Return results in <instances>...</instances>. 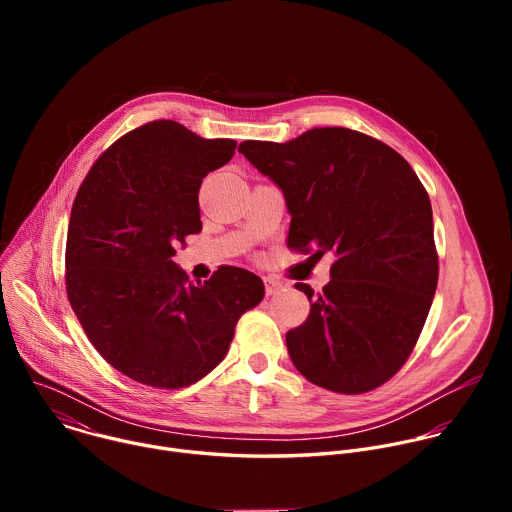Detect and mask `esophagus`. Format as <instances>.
<instances>
[{"instance_id":"obj_1","label":"esophagus","mask_w":512,"mask_h":512,"mask_svg":"<svg viewBox=\"0 0 512 512\" xmlns=\"http://www.w3.org/2000/svg\"><path fill=\"white\" fill-rule=\"evenodd\" d=\"M263 281H265V294H267V296H275V294H279V291L285 287V283H283L281 279L271 277V275H267Z\"/></svg>"}]
</instances>
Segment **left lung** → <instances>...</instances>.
Masks as SVG:
<instances>
[{
  "label": "left lung",
  "instance_id": "obj_1",
  "mask_svg": "<svg viewBox=\"0 0 512 512\" xmlns=\"http://www.w3.org/2000/svg\"><path fill=\"white\" fill-rule=\"evenodd\" d=\"M239 152L283 192L287 247L332 251L308 320L285 334L314 385L358 395L387 383L409 358L437 285L429 196L411 166L379 139L314 127L285 143L247 139Z\"/></svg>",
  "mask_w": 512,
  "mask_h": 512
}]
</instances>
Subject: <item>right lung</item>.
Instances as JSON below:
<instances>
[{
  "label": "right lung",
  "instance_id": "obj_1",
  "mask_svg": "<svg viewBox=\"0 0 512 512\" xmlns=\"http://www.w3.org/2000/svg\"><path fill=\"white\" fill-rule=\"evenodd\" d=\"M235 139H204L162 119L123 137L93 164L70 210L66 294L99 354L125 377L188 387L221 362L263 281L221 267L188 283L176 247L200 233L202 178L225 166Z\"/></svg>",
  "mask_w": 512,
  "mask_h": 512
}]
</instances>
